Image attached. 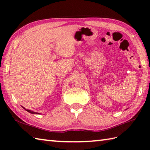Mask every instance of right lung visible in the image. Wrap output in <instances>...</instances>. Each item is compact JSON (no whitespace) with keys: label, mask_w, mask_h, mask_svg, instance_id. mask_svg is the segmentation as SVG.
<instances>
[{"label":"right lung","mask_w":150,"mask_h":150,"mask_svg":"<svg viewBox=\"0 0 150 150\" xmlns=\"http://www.w3.org/2000/svg\"><path fill=\"white\" fill-rule=\"evenodd\" d=\"M22 107L24 109H25V110H26L27 112H28L31 113V114H33V115H40V114L39 112H34V111H32V110H28V109H26V108H24V107H23V106H22Z\"/></svg>","instance_id":"right-lung-1"}]
</instances>
